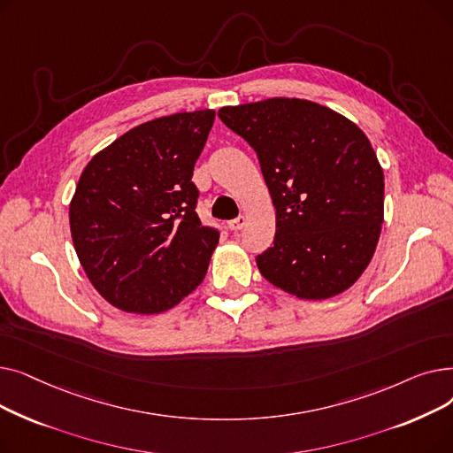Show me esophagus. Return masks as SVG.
<instances>
[{
  "instance_id": "34e87169",
  "label": "esophagus",
  "mask_w": 453,
  "mask_h": 453,
  "mask_svg": "<svg viewBox=\"0 0 453 453\" xmlns=\"http://www.w3.org/2000/svg\"><path fill=\"white\" fill-rule=\"evenodd\" d=\"M246 217H242V214H241V217L239 219H234V220H229L227 222V227L231 229V231H241L244 226H246Z\"/></svg>"
}]
</instances>
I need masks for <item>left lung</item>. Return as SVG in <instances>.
Returning a JSON list of instances; mask_svg holds the SVG:
<instances>
[{"mask_svg": "<svg viewBox=\"0 0 453 453\" xmlns=\"http://www.w3.org/2000/svg\"><path fill=\"white\" fill-rule=\"evenodd\" d=\"M219 117L257 152L275 207L273 246L257 257L258 272L299 299L350 288L384 222V171L367 135L304 99L224 106Z\"/></svg>", "mask_w": 453, "mask_h": 453, "instance_id": "8db88e82", "label": "left lung"}]
</instances>
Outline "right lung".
<instances>
[{
	"label": "right lung",
	"mask_w": 453,
	"mask_h": 453,
	"mask_svg": "<svg viewBox=\"0 0 453 453\" xmlns=\"http://www.w3.org/2000/svg\"><path fill=\"white\" fill-rule=\"evenodd\" d=\"M214 110L142 123L95 154L69 203L71 239L110 304L159 314L203 280L219 231L202 226L190 181Z\"/></svg>",
	"instance_id": "add662e5"
}]
</instances>
